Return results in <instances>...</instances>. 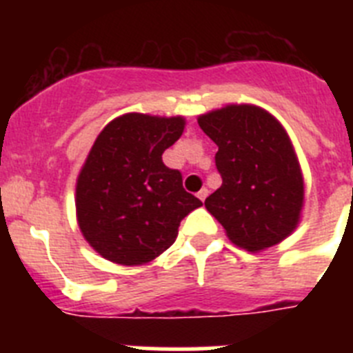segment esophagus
Listing matches in <instances>:
<instances>
[{
  "label": "esophagus",
  "mask_w": 353,
  "mask_h": 353,
  "mask_svg": "<svg viewBox=\"0 0 353 353\" xmlns=\"http://www.w3.org/2000/svg\"><path fill=\"white\" fill-rule=\"evenodd\" d=\"M207 196H208V191H207V189H201V191L198 192V198L201 199V201H205V198H207Z\"/></svg>",
  "instance_id": "esophagus-1"
}]
</instances>
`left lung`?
<instances>
[{"label": "left lung", "mask_w": 353, "mask_h": 353, "mask_svg": "<svg viewBox=\"0 0 353 353\" xmlns=\"http://www.w3.org/2000/svg\"><path fill=\"white\" fill-rule=\"evenodd\" d=\"M198 123L219 146L223 185L205 207L228 239L254 252L292 235L304 207V176L279 120L258 105L228 104L199 114Z\"/></svg>", "instance_id": "8db88e82"}]
</instances>
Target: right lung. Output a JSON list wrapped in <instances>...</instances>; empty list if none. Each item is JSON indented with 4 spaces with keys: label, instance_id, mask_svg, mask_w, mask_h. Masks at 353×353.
<instances>
[{
    "label": "right lung",
    "instance_id": "add662e5",
    "mask_svg": "<svg viewBox=\"0 0 353 353\" xmlns=\"http://www.w3.org/2000/svg\"><path fill=\"white\" fill-rule=\"evenodd\" d=\"M183 127V117L127 113L97 136L77 176L76 215L102 258L125 267L155 260L176 240L180 221L201 207L180 171L162 162Z\"/></svg>",
    "mask_w": 353,
    "mask_h": 353
}]
</instances>
